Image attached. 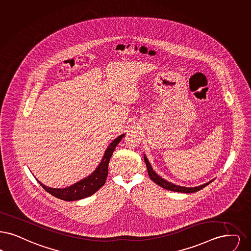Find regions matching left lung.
Wrapping results in <instances>:
<instances>
[{
	"label": "left lung",
	"mask_w": 251,
	"mask_h": 251,
	"mask_svg": "<svg viewBox=\"0 0 251 251\" xmlns=\"http://www.w3.org/2000/svg\"><path fill=\"white\" fill-rule=\"evenodd\" d=\"M144 160L146 162V165H147V168H148V173H149V176L151 177V179L152 181H154L156 184H158L159 186H161V188L165 189V190H168V191H177V192H184V193H192V192H196V191H200L201 189H203L205 186L209 185L212 181H209L203 185H201L198 187H194V188H186V187H181L178 185H175L171 182H168L165 179H163L162 177H161L160 176H158L154 171L153 168L151 167V163L148 160V158L146 157V155H144Z\"/></svg>",
	"instance_id": "left-lung-1"
}]
</instances>
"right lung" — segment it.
I'll return each mask as SVG.
<instances>
[{
	"label": "right lung",
	"mask_w": 251,
	"mask_h": 251,
	"mask_svg": "<svg viewBox=\"0 0 251 251\" xmlns=\"http://www.w3.org/2000/svg\"><path fill=\"white\" fill-rule=\"evenodd\" d=\"M124 135L125 134H121L111 143L109 147L106 149L105 153L100 161V164L96 168V170L94 171L88 177L75 183L70 187H67L64 189H54V188L47 187L44 184H42L40 181L37 179L36 180L39 182L41 186L49 193H50L51 195L59 198L60 200H80L83 198L89 197L104 185L108 175V163L110 161L111 156L113 155V152L115 151L116 147L121 142Z\"/></svg>",
	"instance_id": "obj_1"
}]
</instances>
